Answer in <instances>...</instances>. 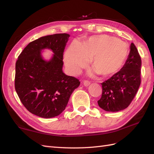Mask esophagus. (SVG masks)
Instances as JSON below:
<instances>
[{"instance_id": "34e87169", "label": "esophagus", "mask_w": 154, "mask_h": 154, "mask_svg": "<svg viewBox=\"0 0 154 154\" xmlns=\"http://www.w3.org/2000/svg\"><path fill=\"white\" fill-rule=\"evenodd\" d=\"M83 85H84L86 87H87V86L90 85V82L88 81V80H84L83 82Z\"/></svg>"}]
</instances>
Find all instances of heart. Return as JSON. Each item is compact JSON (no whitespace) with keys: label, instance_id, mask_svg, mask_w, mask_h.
Listing matches in <instances>:
<instances>
[{"label":"heart","instance_id":"heart-1","mask_svg":"<svg viewBox=\"0 0 154 154\" xmlns=\"http://www.w3.org/2000/svg\"><path fill=\"white\" fill-rule=\"evenodd\" d=\"M129 53L128 45L114 36L105 35L89 37L83 44L74 41L64 54L69 72L75 75L91 59V66L101 76L114 75L120 71Z\"/></svg>","mask_w":154,"mask_h":154}]
</instances>
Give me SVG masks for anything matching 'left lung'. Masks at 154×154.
<instances>
[{
	"label": "left lung",
	"instance_id": "8db88e82",
	"mask_svg": "<svg viewBox=\"0 0 154 154\" xmlns=\"http://www.w3.org/2000/svg\"><path fill=\"white\" fill-rule=\"evenodd\" d=\"M141 58L134 44L130 45L128 57L123 67L101 83L99 106L107 112H118L129 106L141 84Z\"/></svg>",
	"mask_w": 154,
	"mask_h": 154
}]
</instances>
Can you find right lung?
I'll return each instance as SVG.
<instances>
[{"label": "right lung", "instance_id": "obj_1", "mask_svg": "<svg viewBox=\"0 0 154 154\" xmlns=\"http://www.w3.org/2000/svg\"><path fill=\"white\" fill-rule=\"evenodd\" d=\"M70 35L54 34L31 42L18 56L15 87L26 109L44 118H54L66 109L69 97L80 82L62 71L63 55ZM49 48L54 54L49 61L41 51Z\"/></svg>", "mask_w": 154, "mask_h": 154}]
</instances>
